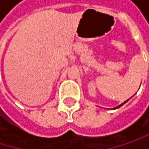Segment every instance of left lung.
Instances as JSON below:
<instances>
[{
  "label": "left lung",
  "instance_id": "1",
  "mask_svg": "<svg viewBox=\"0 0 149 149\" xmlns=\"http://www.w3.org/2000/svg\"><path fill=\"white\" fill-rule=\"evenodd\" d=\"M127 101H128V100H127ZM127 101H125V102H124V103H123V104H121V105H119V106H117V107H116V109H117V108H119V107H121V106H122V105H123V104H125V103H126V102H127Z\"/></svg>",
  "mask_w": 149,
  "mask_h": 149
}]
</instances>
